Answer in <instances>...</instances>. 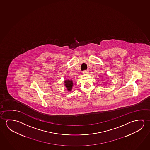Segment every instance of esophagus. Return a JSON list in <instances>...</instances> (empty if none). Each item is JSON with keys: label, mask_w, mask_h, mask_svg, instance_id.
<instances>
[{"label": "esophagus", "mask_w": 150, "mask_h": 150, "mask_svg": "<svg viewBox=\"0 0 150 150\" xmlns=\"http://www.w3.org/2000/svg\"><path fill=\"white\" fill-rule=\"evenodd\" d=\"M82 73H83V74H88V70H84V71H83L82 72Z\"/></svg>", "instance_id": "obj_1"}]
</instances>
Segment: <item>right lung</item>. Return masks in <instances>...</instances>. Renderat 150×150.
<instances>
[{"label": "right lung", "mask_w": 150, "mask_h": 150, "mask_svg": "<svg viewBox=\"0 0 150 150\" xmlns=\"http://www.w3.org/2000/svg\"><path fill=\"white\" fill-rule=\"evenodd\" d=\"M64 84L67 90L71 91L72 86H73V81L72 80H66L64 81Z\"/></svg>", "instance_id": "add662e5"}]
</instances>
